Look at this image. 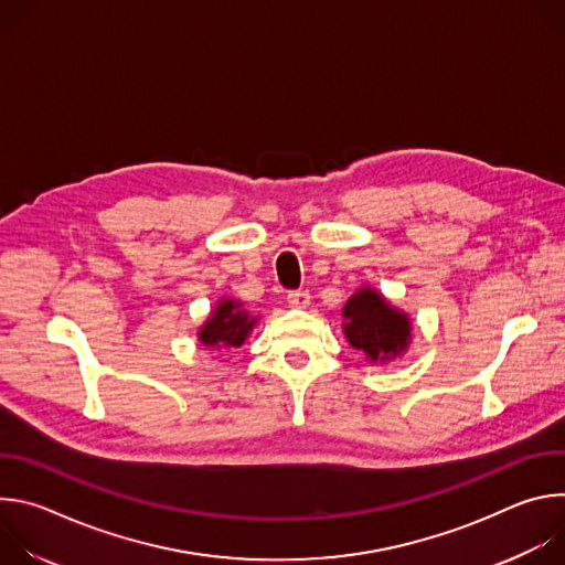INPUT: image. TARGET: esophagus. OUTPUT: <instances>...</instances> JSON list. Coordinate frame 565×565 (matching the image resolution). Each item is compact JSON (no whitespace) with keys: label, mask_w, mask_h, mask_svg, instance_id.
I'll list each match as a JSON object with an SVG mask.
<instances>
[{"label":"esophagus","mask_w":565,"mask_h":565,"mask_svg":"<svg viewBox=\"0 0 565 565\" xmlns=\"http://www.w3.org/2000/svg\"><path fill=\"white\" fill-rule=\"evenodd\" d=\"M286 299L292 308H306L310 303V292L308 290H290Z\"/></svg>","instance_id":"1"}]
</instances>
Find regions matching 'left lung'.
I'll list each match as a JSON object with an SVG mask.
<instances>
[{
	"instance_id": "1",
	"label": "left lung",
	"mask_w": 565,
	"mask_h": 565,
	"mask_svg": "<svg viewBox=\"0 0 565 565\" xmlns=\"http://www.w3.org/2000/svg\"><path fill=\"white\" fill-rule=\"evenodd\" d=\"M344 335L371 362H388L407 351L412 319L391 306L377 290L364 286L344 306Z\"/></svg>"
}]
</instances>
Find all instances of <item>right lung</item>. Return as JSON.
Segmentation results:
<instances>
[{
    "label": "right lung",
    "mask_w": 565,
    "mask_h": 565,
    "mask_svg": "<svg viewBox=\"0 0 565 565\" xmlns=\"http://www.w3.org/2000/svg\"><path fill=\"white\" fill-rule=\"evenodd\" d=\"M257 324V317H253L244 303L236 299H221L216 308L205 319V324L199 329V342L212 349H230L241 347L250 335Z\"/></svg>",
    "instance_id": "add662e5"
}]
</instances>
